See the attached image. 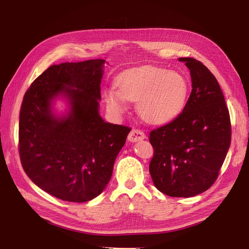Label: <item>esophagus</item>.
Segmentation results:
<instances>
[{"label": "esophagus", "mask_w": 249, "mask_h": 249, "mask_svg": "<svg viewBox=\"0 0 249 249\" xmlns=\"http://www.w3.org/2000/svg\"><path fill=\"white\" fill-rule=\"evenodd\" d=\"M146 136H145L144 132L139 130V129H132L128 135V140L130 142H139V141L144 140Z\"/></svg>", "instance_id": "34e87169"}]
</instances>
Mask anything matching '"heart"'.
I'll use <instances>...</instances> for the list:
<instances>
[{"label": "heart", "mask_w": 249, "mask_h": 249, "mask_svg": "<svg viewBox=\"0 0 249 249\" xmlns=\"http://www.w3.org/2000/svg\"><path fill=\"white\" fill-rule=\"evenodd\" d=\"M119 91L105 90L107 108L116 114L125 109V101L138 103L141 118L153 124H162L175 119L187 104L188 82L175 71L147 67L126 73L118 79Z\"/></svg>", "instance_id": "heart-1"}]
</instances>
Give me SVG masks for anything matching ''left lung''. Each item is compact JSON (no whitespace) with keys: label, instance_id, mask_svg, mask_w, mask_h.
Wrapping results in <instances>:
<instances>
[{"label":"left lung","instance_id":"1","mask_svg":"<svg viewBox=\"0 0 249 249\" xmlns=\"http://www.w3.org/2000/svg\"><path fill=\"white\" fill-rule=\"evenodd\" d=\"M190 71L192 90L184 110L150 132L149 163L156 188L169 196L190 197L211 188L231 143V121L215 76L194 58H179Z\"/></svg>","mask_w":249,"mask_h":249}]
</instances>
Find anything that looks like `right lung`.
Listing matches in <instances>:
<instances>
[{
    "mask_svg": "<svg viewBox=\"0 0 249 249\" xmlns=\"http://www.w3.org/2000/svg\"><path fill=\"white\" fill-rule=\"evenodd\" d=\"M105 60L52 65L30 86L19 117V156L35 185L60 200L83 203L105 189L131 129L101 118ZM70 110L52 111L58 96Z\"/></svg>",
    "mask_w": 249,
    "mask_h": 249,
    "instance_id": "right-lung-1",
    "label": "right lung"
}]
</instances>
